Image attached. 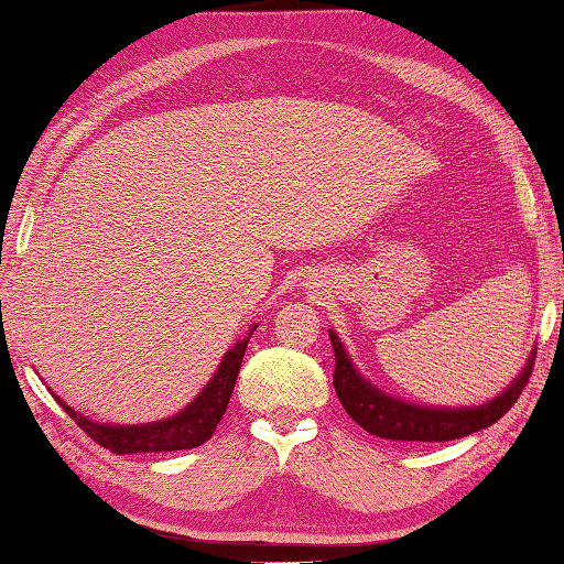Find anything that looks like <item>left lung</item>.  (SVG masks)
Here are the masks:
<instances>
[{"label": "left lung", "instance_id": "8db88e82", "mask_svg": "<svg viewBox=\"0 0 564 564\" xmlns=\"http://www.w3.org/2000/svg\"><path fill=\"white\" fill-rule=\"evenodd\" d=\"M333 352H336V370H333V388H336L338 400L346 408V413L370 435L388 437V441H423V443H443L457 441L470 433L490 427L492 423L508 413L520 398L522 388L528 386L534 352L524 360V366L512 383L482 405H423L410 403V400L395 398L380 390L378 386L360 373L356 362L350 360L346 346L338 338L336 330H328Z\"/></svg>", "mask_w": 564, "mask_h": 564}]
</instances>
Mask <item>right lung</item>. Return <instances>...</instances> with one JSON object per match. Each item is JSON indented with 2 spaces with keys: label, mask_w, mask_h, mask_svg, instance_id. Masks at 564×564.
<instances>
[{
  "label": "right lung",
  "mask_w": 564,
  "mask_h": 564,
  "mask_svg": "<svg viewBox=\"0 0 564 564\" xmlns=\"http://www.w3.org/2000/svg\"><path fill=\"white\" fill-rule=\"evenodd\" d=\"M256 326L248 328L241 340H236L231 348L224 352L221 362H218L214 378L204 386L191 403L178 410V413L154 420V423H139V425H117V423H99L84 413H76L72 405L54 393L64 408L66 415H72L76 425L87 433L94 443H99L107 451L117 455H133V453H171V451H188V447H198L206 443L208 437L216 433L218 420L224 417L228 400H231L238 370H241V360L248 340H251Z\"/></svg>",
  "instance_id": "1"
}]
</instances>
